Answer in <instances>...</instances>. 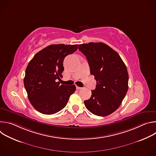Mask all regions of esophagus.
I'll return each instance as SVG.
<instances>
[{"instance_id": "1", "label": "esophagus", "mask_w": 156, "mask_h": 156, "mask_svg": "<svg viewBox=\"0 0 156 156\" xmlns=\"http://www.w3.org/2000/svg\"><path fill=\"white\" fill-rule=\"evenodd\" d=\"M76 89L77 90H81V89H82V87H79V86H76Z\"/></svg>"}]
</instances>
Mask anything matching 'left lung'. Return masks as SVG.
Wrapping results in <instances>:
<instances>
[{"label":"left lung","mask_w":156,"mask_h":156,"mask_svg":"<svg viewBox=\"0 0 156 156\" xmlns=\"http://www.w3.org/2000/svg\"><path fill=\"white\" fill-rule=\"evenodd\" d=\"M78 49L86 56L91 74L97 82L84 105L96 115H108L119 107L128 91L126 66L119 54L104 43L80 44Z\"/></svg>","instance_id":"1"}]
</instances>
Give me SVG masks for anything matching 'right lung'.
Here are the masks:
<instances>
[{
    "instance_id": "right-lung-1",
    "label": "right lung",
    "mask_w": 156,
    "mask_h": 156,
    "mask_svg": "<svg viewBox=\"0 0 156 156\" xmlns=\"http://www.w3.org/2000/svg\"><path fill=\"white\" fill-rule=\"evenodd\" d=\"M78 49L76 45L52 44L38 52L29 62L24 78L28 99L38 112L46 115L63 109L75 93V84H61L65 57Z\"/></svg>"
}]
</instances>
